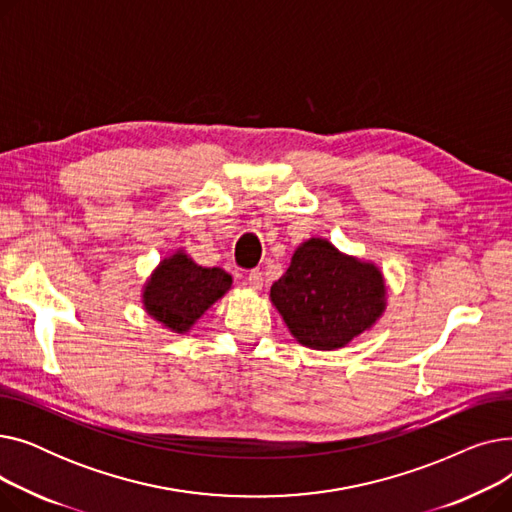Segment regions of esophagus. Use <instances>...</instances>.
Returning <instances> with one entry per match:
<instances>
[{
	"label": "esophagus",
	"mask_w": 512,
	"mask_h": 512,
	"mask_svg": "<svg viewBox=\"0 0 512 512\" xmlns=\"http://www.w3.org/2000/svg\"><path fill=\"white\" fill-rule=\"evenodd\" d=\"M247 284L251 290H261L263 288V272L261 270H251L247 276Z\"/></svg>",
	"instance_id": "1"
}]
</instances>
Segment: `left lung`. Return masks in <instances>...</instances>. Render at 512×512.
<instances>
[{
    "label": "left lung",
    "instance_id": "obj_1",
    "mask_svg": "<svg viewBox=\"0 0 512 512\" xmlns=\"http://www.w3.org/2000/svg\"><path fill=\"white\" fill-rule=\"evenodd\" d=\"M270 299L294 340L313 351H336L375 326L386 311V280L371 261L309 238L292 253Z\"/></svg>",
    "mask_w": 512,
    "mask_h": 512
}]
</instances>
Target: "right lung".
<instances>
[{
  "mask_svg": "<svg viewBox=\"0 0 512 512\" xmlns=\"http://www.w3.org/2000/svg\"><path fill=\"white\" fill-rule=\"evenodd\" d=\"M232 288L222 267H203L182 249L159 261L143 286V309L157 324L186 334L197 319Z\"/></svg>",
  "mask_w": 512,
  "mask_h": 512,
  "instance_id": "1",
  "label": "right lung"
}]
</instances>
